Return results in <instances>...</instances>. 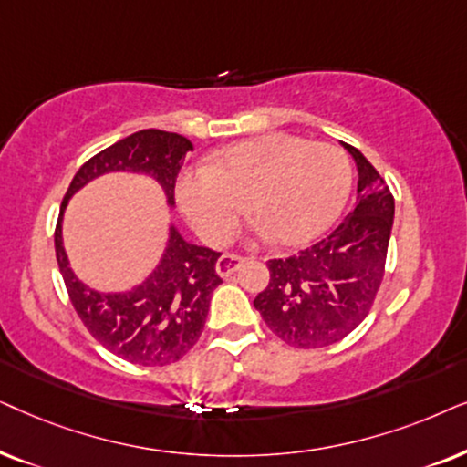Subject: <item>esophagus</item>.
<instances>
[{
	"label": "esophagus",
	"instance_id": "esophagus-1",
	"mask_svg": "<svg viewBox=\"0 0 467 467\" xmlns=\"http://www.w3.org/2000/svg\"><path fill=\"white\" fill-rule=\"evenodd\" d=\"M241 265H244V258L237 256V254H222L215 263V271L220 277H228L233 275Z\"/></svg>",
	"mask_w": 467,
	"mask_h": 467
}]
</instances>
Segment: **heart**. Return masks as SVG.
<instances>
[{"mask_svg":"<svg viewBox=\"0 0 467 467\" xmlns=\"http://www.w3.org/2000/svg\"><path fill=\"white\" fill-rule=\"evenodd\" d=\"M352 166L339 147L269 132L179 172L175 196L188 222L223 244L247 209L282 245L307 244L331 226L350 194Z\"/></svg>","mask_w":467,"mask_h":467,"instance_id":"1","label":"heart"}]
</instances>
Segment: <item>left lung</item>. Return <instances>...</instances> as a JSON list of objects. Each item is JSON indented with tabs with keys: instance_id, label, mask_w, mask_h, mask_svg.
I'll return each mask as SVG.
<instances>
[{
	"instance_id": "1",
	"label": "left lung",
	"mask_w": 467,
	"mask_h": 467,
	"mask_svg": "<svg viewBox=\"0 0 467 467\" xmlns=\"http://www.w3.org/2000/svg\"><path fill=\"white\" fill-rule=\"evenodd\" d=\"M344 147L358 171L357 204L318 244L269 260V285L254 298L266 327L303 350L337 344L365 320L387 265L393 194L358 149Z\"/></svg>"
}]
</instances>
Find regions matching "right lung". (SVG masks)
Masks as SVG:
<instances>
[{"mask_svg": "<svg viewBox=\"0 0 467 467\" xmlns=\"http://www.w3.org/2000/svg\"><path fill=\"white\" fill-rule=\"evenodd\" d=\"M192 149L194 145L185 136L153 128L117 140L80 166L61 202L55 228L57 265L78 318L109 352L142 368L175 363L201 337L211 292L222 284L215 271L222 254L188 244L179 230L171 226L161 260L145 282L126 292H98L80 282L70 269L61 237V220L67 201L107 172H139L153 177L172 207L179 169Z\"/></svg>", "mask_w": 467, "mask_h": 467, "instance_id": "1", "label": "right lung"}]
</instances>
